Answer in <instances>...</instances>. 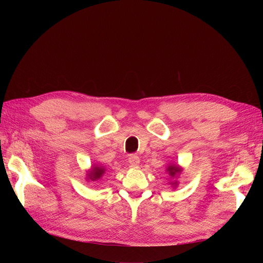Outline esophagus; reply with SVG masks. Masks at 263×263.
<instances>
[{"label":"esophagus","instance_id":"1","mask_svg":"<svg viewBox=\"0 0 263 263\" xmlns=\"http://www.w3.org/2000/svg\"><path fill=\"white\" fill-rule=\"evenodd\" d=\"M129 163L133 166H136V165H139L140 163V158L137 157L136 155H130L129 156Z\"/></svg>","mask_w":263,"mask_h":263}]
</instances>
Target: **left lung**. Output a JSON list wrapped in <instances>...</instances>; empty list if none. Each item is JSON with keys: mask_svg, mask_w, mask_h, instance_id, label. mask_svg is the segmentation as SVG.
Wrapping results in <instances>:
<instances>
[{"mask_svg": "<svg viewBox=\"0 0 263 263\" xmlns=\"http://www.w3.org/2000/svg\"><path fill=\"white\" fill-rule=\"evenodd\" d=\"M167 171H168V174H170L172 177H174L176 174L181 172V170L179 168L178 166H175V165H171V166H168Z\"/></svg>", "mask_w": 263, "mask_h": 263, "instance_id": "left-lung-1", "label": "left lung"}]
</instances>
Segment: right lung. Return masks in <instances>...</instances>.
Listing matches in <instances>:
<instances>
[{"mask_svg":"<svg viewBox=\"0 0 263 263\" xmlns=\"http://www.w3.org/2000/svg\"><path fill=\"white\" fill-rule=\"evenodd\" d=\"M104 173V168L102 167H93L92 171L89 173V178L91 180H97V179H99Z\"/></svg>","mask_w":263,"mask_h":263,"instance_id":"right-lung-1","label":"right lung"}]
</instances>
